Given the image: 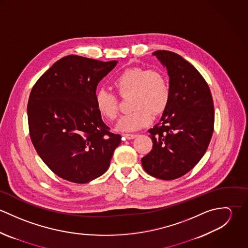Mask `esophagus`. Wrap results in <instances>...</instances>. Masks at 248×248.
Masks as SVG:
<instances>
[{
    "label": "esophagus",
    "mask_w": 248,
    "mask_h": 248,
    "mask_svg": "<svg viewBox=\"0 0 248 248\" xmlns=\"http://www.w3.org/2000/svg\"><path fill=\"white\" fill-rule=\"evenodd\" d=\"M126 140H133V139H135L138 135H136V134H129V133H126V134H123L122 135Z\"/></svg>",
    "instance_id": "1"
}]
</instances>
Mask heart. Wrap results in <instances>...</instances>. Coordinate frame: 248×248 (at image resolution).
Masks as SVG:
<instances>
[{
    "instance_id": "obj_1",
    "label": "heart",
    "mask_w": 248,
    "mask_h": 248,
    "mask_svg": "<svg viewBox=\"0 0 248 248\" xmlns=\"http://www.w3.org/2000/svg\"><path fill=\"white\" fill-rule=\"evenodd\" d=\"M113 86L120 96L132 94V112L122 116L116 129L120 132L138 131L148 126L153 114H161L168 107L171 90L167 77L160 71L133 68L122 71L113 79ZM94 104L101 116L114 120L118 114V99L104 89L95 93Z\"/></svg>"
}]
</instances>
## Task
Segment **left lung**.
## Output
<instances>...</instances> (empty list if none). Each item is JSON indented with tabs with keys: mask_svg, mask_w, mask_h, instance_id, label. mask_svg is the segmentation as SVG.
Returning <instances> with one entry per match:
<instances>
[{
	"mask_svg": "<svg viewBox=\"0 0 248 248\" xmlns=\"http://www.w3.org/2000/svg\"><path fill=\"white\" fill-rule=\"evenodd\" d=\"M166 67L171 97L160 121L150 129L152 151L142 157L151 176L171 180L192 170L212 138L215 111L210 89L202 75L175 52L153 53Z\"/></svg>",
	"mask_w": 248,
	"mask_h": 248,
	"instance_id": "obj_1",
	"label": "left lung"
}]
</instances>
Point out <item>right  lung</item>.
<instances>
[{
    "label": "right lung",
    "mask_w": 248,
    "mask_h": 248,
    "mask_svg": "<svg viewBox=\"0 0 248 248\" xmlns=\"http://www.w3.org/2000/svg\"><path fill=\"white\" fill-rule=\"evenodd\" d=\"M116 64L65 56L33 86L28 103L31 140L58 177L87 183L108 170L121 136L109 132L95 108L94 95L98 83Z\"/></svg>",
    "instance_id": "right-lung-1"
}]
</instances>
